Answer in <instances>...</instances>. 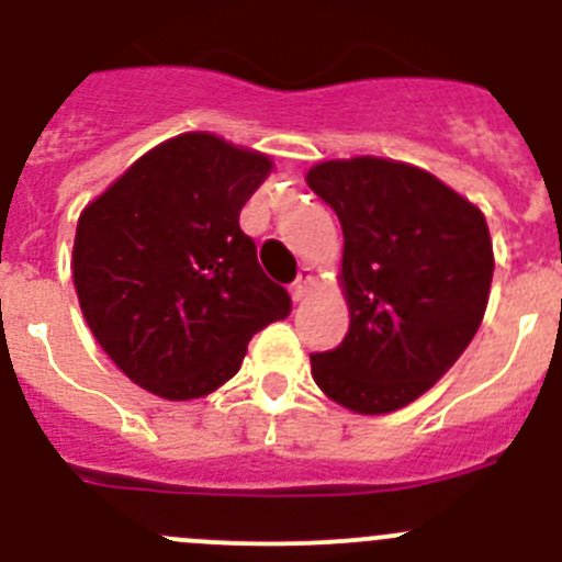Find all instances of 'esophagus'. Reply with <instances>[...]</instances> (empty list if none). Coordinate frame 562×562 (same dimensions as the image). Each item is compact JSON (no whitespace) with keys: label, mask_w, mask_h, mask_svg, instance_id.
<instances>
[{"label":"esophagus","mask_w":562,"mask_h":562,"mask_svg":"<svg viewBox=\"0 0 562 562\" xmlns=\"http://www.w3.org/2000/svg\"><path fill=\"white\" fill-rule=\"evenodd\" d=\"M307 285H311V269H302V271H299V274H296V280L291 282V296H293V302H302V299H305Z\"/></svg>","instance_id":"obj_1"}]
</instances>
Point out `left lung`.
Here are the masks:
<instances>
[{"label":"left lung","instance_id":"8db88e82","mask_svg":"<svg viewBox=\"0 0 562 562\" xmlns=\"http://www.w3.org/2000/svg\"><path fill=\"white\" fill-rule=\"evenodd\" d=\"M344 229L349 333L311 355L316 385L355 413L411 405L465 352L494 277L480 207L429 171L382 157L307 171Z\"/></svg>","mask_w":562,"mask_h":562}]
</instances>
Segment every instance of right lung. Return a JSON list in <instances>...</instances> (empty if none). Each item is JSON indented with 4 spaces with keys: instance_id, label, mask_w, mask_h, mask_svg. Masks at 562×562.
Here are the masks:
<instances>
[{
    "instance_id": "right-lung-1",
    "label": "right lung",
    "mask_w": 562,
    "mask_h": 562,
    "mask_svg": "<svg viewBox=\"0 0 562 562\" xmlns=\"http://www.w3.org/2000/svg\"><path fill=\"white\" fill-rule=\"evenodd\" d=\"M269 171L260 151L186 133L146 151L82 210L77 299L135 385L199 400L238 374L251 335L291 313L238 224Z\"/></svg>"
}]
</instances>
